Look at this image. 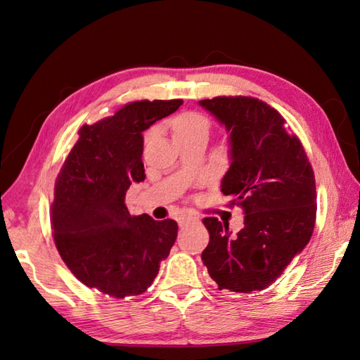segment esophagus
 I'll list each match as a JSON object with an SVG mask.
<instances>
[{"mask_svg":"<svg viewBox=\"0 0 360 360\" xmlns=\"http://www.w3.org/2000/svg\"><path fill=\"white\" fill-rule=\"evenodd\" d=\"M194 220H195V217H192V215H186V214H183V215H180V217L177 218V221H179V226H180V227L186 226V224H189L191 221H194Z\"/></svg>","mask_w":360,"mask_h":360,"instance_id":"1","label":"esophagus"}]
</instances>
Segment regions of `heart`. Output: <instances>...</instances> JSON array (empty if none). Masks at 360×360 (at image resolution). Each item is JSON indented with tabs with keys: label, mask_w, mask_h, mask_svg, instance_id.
Segmentation results:
<instances>
[{
	"label": "heart",
	"mask_w": 360,
	"mask_h": 360,
	"mask_svg": "<svg viewBox=\"0 0 360 360\" xmlns=\"http://www.w3.org/2000/svg\"><path fill=\"white\" fill-rule=\"evenodd\" d=\"M209 122L205 116L198 112H186L177 119L174 124V134L175 133H189L195 129H207Z\"/></svg>",
	"instance_id": "obj_1"
}]
</instances>
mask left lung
Instances as JSON below:
<instances>
[{
    "mask_svg": "<svg viewBox=\"0 0 360 360\" xmlns=\"http://www.w3.org/2000/svg\"><path fill=\"white\" fill-rule=\"evenodd\" d=\"M229 134L231 166L221 192L244 210V227L203 220L209 244L201 253L220 290H264L310 241L316 221V183L301 140L284 117L249 96L198 102Z\"/></svg>",
    "mask_w": 360,
    "mask_h": 360,
    "instance_id": "obj_1",
    "label": "left lung"
}]
</instances>
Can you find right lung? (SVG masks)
<instances>
[{"mask_svg":"<svg viewBox=\"0 0 360 360\" xmlns=\"http://www.w3.org/2000/svg\"><path fill=\"white\" fill-rule=\"evenodd\" d=\"M181 103L131 102L79 129L55 183L51 229L60 258L86 287L119 300L142 295L168 258L177 223L131 215L125 195L145 180L142 133Z\"/></svg>","mask_w":360,"mask_h":360,"instance_id":"1","label":"right lung"}]
</instances>
